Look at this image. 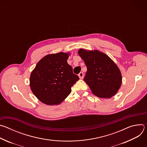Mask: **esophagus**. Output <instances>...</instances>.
I'll return each mask as SVG.
<instances>
[{
    "instance_id": "obj_1",
    "label": "esophagus",
    "mask_w": 147,
    "mask_h": 147,
    "mask_svg": "<svg viewBox=\"0 0 147 147\" xmlns=\"http://www.w3.org/2000/svg\"><path fill=\"white\" fill-rule=\"evenodd\" d=\"M78 77L80 79H82L83 77H84V73L82 72H80L79 74H78Z\"/></svg>"
}]
</instances>
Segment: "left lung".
Wrapping results in <instances>:
<instances>
[{
	"label": "left lung",
	"instance_id": "8db88e82",
	"mask_svg": "<svg viewBox=\"0 0 147 147\" xmlns=\"http://www.w3.org/2000/svg\"><path fill=\"white\" fill-rule=\"evenodd\" d=\"M78 55L87 68L84 80L92 92L101 98H111L120 89L122 76L115 63L105 53L98 50H78Z\"/></svg>",
	"mask_w": 147,
	"mask_h": 147
}]
</instances>
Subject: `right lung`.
Instances as JSON below:
<instances>
[{
    "instance_id": "1",
    "label": "right lung",
    "mask_w": 147,
    "mask_h": 147,
    "mask_svg": "<svg viewBox=\"0 0 147 147\" xmlns=\"http://www.w3.org/2000/svg\"><path fill=\"white\" fill-rule=\"evenodd\" d=\"M70 53L49 54L42 58L30 77L35 96L48 105L61 103L70 94L71 87L79 80L67 63Z\"/></svg>"
}]
</instances>
